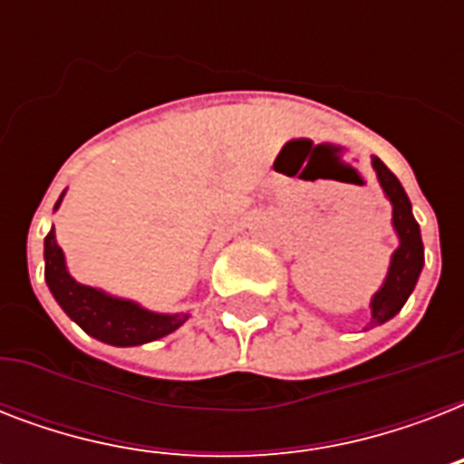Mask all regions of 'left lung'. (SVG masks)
<instances>
[{
  "mask_svg": "<svg viewBox=\"0 0 464 464\" xmlns=\"http://www.w3.org/2000/svg\"><path fill=\"white\" fill-rule=\"evenodd\" d=\"M373 168L378 173V180H381V188L385 189V195L392 202V226L400 236V247L390 262L388 279L371 301V324L368 327L388 323L390 317H395L402 310V305L407 304V298L417 286L421 267H424V243H421L417 218L411 217L410 197L395 178V173L375 156Z\"/></svg>",
  "mask_w": 464,
  "mask_h": 464,
  "instance_id": "obj_1",
  "label": "left lung"
}]
</instances>
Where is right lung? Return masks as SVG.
Masks as SVG:
<instances>
[{"label": "right lung", "mask_w": 464, "mask_h": 464, "mask_svg": "<svg viewBox=\"0 0 464 464\" xmlns=\"http://www.w3.org/2000/svg\"><path fill=\"white\" fill-rule=\"evenodd\" d=\"M62 199V197H60ZM60 199L54 209L60 207ZM45 279L62 310L91 337L112 346H137L166 337L180 327L188 315H160L140 308L132 301L112 298L108 294L74 282L64 265V253L54 240V228L45 236Z\"/></svg>", "instance_id": "1"}]
</instances>
